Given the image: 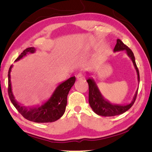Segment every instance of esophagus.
<instances>
[{"mask_svg": "<svg viewBox=\"0 0 152 152\" xmlns=\"http://www.w3.org/2000/svg\"><path fill=\"white\" fill-rule=\"evenodd\" d=\"M77 80H79V81L83 80V79H85L84 74H83V73H79L77 75Z\"/></svg>", "mask_w": 152, "mask_h": 152, "instance_id": "esophagus-1", "label": "esophagus"}]
</instances>
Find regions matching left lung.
<instances>
[{
	"label": "left lung",
	"instance_id": "1",
	"mask_svg": "<svg viewBox=\"0 0 152 152\" xmlns=\"http://www.w3.org/2000/svg\"><path fill=\"white\" fill-rule=\"evenodd\" d=\"M125 50L127 55L131 58L132 63L136 71L137 75V81L140 83V74L139 71L135 63V57L132 50L128 47H127L120 39H117V43L114 48V52H119ZM87 83L89 84V103L91 109L94 112L98 115H102L104 117H110L120 115L126 112L129 109L131 108L132 106L136 99L138 88L135 91L134 96L133 97L132 102L128 104L120 105L112 103L109 102L103 96L102 93L99 91V88L97 86L96 82L91 77H88L87 79Z\"/></svg>",
	"mask_w": 152,
	"mask_h": 152
}]
</instances>
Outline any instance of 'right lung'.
Wrapping results in <instances>:
<instances>
[{"instance_id":"1","label":"right lung","mask_w":152,"mask_h":152,"mask_svg":"<svg viewBox=\"0 0 152 152\" xmlns=\"http://www.w3.org/2000/svg\"><path fill=\"white\" fill-rule=\"evenodd\" d=\"M36 51L34 47H29L26 49L18 56L15 60L18 61L30 53H34ZM13 65L10 66L8 74L9 79V89L8 93L9 96L13 105L18 110L24 118L31 121L36 123H50L58 120L65 113L66 103H67V95L71 87L75 82V77H72L67 80L59 83L53 91L51 96L46 102L41 105L35 107H26L18 103L15 99L12 91V85L10 81V72Z\"/></svg>"}]
</instances>
